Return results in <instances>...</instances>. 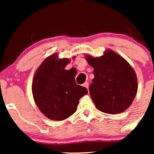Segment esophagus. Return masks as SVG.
I'll use <instances>...</instances> for the list:
<instances>
[{"label": "esophagus", "instance_id": "esophagus-1", "mask_svg": "<svg viewBox=\"0 0 154 154\" xmlns=\"http://www.w3.org/2000/svg\"><path fill=\"white\" fill-rule=\"evenodd\" d=\"M84 85V87H85L88 90V88H89V83H88V82H86L84 83V85Z\"/></svg>", "mask_w": 154, "mask_h": 154}]
</instances>
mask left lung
<instances>
[{"mask_svg": "<svg viewBox=\"0 0 154 154\" xmlns=\"http://www.w3.org/2000/svg\"><path fill=\"white\" fill-rule=\"evenodd\" d=\"M85 59L94 69L89 90L97 109L109 114L128 109L137 92V76L131 65L111 49L100 57L85 55Z\"/></svg>", "mask_w": 154, "mask_h": 154, "instance_id": "left-lung-1", "label": "left lung"}]
</instances>
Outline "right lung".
Returning a JSON list of instances; mask_svg holds the SVG:
<instances>
[{"label":"right lung","instance_id":"1","mask_svg":"<svg viewBox=\"0 0 154 154\" xmlns=\"http://www.w3.org/2000/svg\"><path fill=\"white\" fill-rule=\"evenodd\" d=\"M70 61L66 58L59 59L57 54H52L35 72L32 85L33 98L49 119L62 121L69 117L77 110L79 98L88 94L85 88L76 84V72L65 69Z\"/></svg>","mask_w":154,"mask_h":154}]
</instances>
